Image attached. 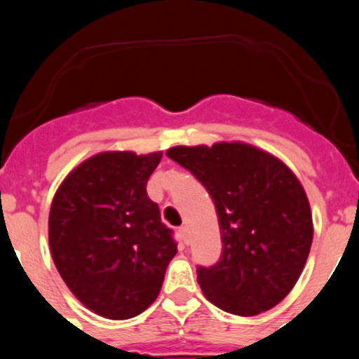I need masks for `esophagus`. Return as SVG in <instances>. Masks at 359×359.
Returning <instances> with one entry per match:
<instances>
[{
	"instance_id": "34e87169",
	"label": "esophagus",
	"mask_w": 359,
	"mask_h": 359,
	"mask_svg": "<svg viewBox=\"0 0 359 359\" xmlns=\"http://www.w3.org/2000/svg\"><path fill=\"white\" fill-rule=\"evenodd\" d=\"M179 236H180V240H182L184 245L189 243V229H187L186 226L179 227Z\"/></svg>"
}]
</instances>
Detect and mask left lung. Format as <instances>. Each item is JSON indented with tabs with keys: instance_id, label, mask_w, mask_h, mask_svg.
<instances>
[{
	"instance_id": "left-lung-1",
	"label": "left lung",
	"mask_w": 359,
	"mask_h": 359,
	"mask_svg": "<svg viewBox=\"0 0 359 359\" xmlns=\"http://www.w3.org/2000/svg\"><path fill=\"white\" fill-rule=\"evenodd\" d=\"M166 156L205 186L219 217L222 255L196 269L206 299L238 316L281 302L313 243L309 201L297 177L280 159L240 142L179 146Z\"/></svg>"
}]
</instances>
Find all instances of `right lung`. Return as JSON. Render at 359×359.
Returning a JSON list of instances; mask_svg holds the SVG:
<instances>
[{"label": "right lung", "mask_w": 359, "mask_h": 359, "mask_svg": "<svg viewBox=\"0 0 359 359\" xmlns=\"http://www.w3.org/2000/svg\"><path fill=\"white\" fill-rule=\"evenodd\" d=\"M161 153H102L72 170L53 198L48 238L69 290L109 320L146 311L177 253L173 231L147 196Z\"/></svg>", "instance_id": "obj_1"}]
</instances>
